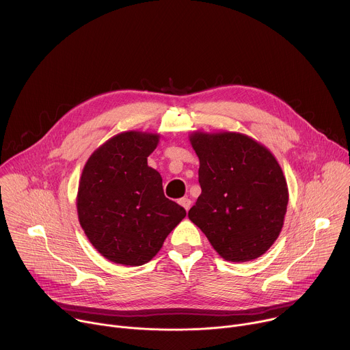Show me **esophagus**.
Instances as JSON below:
<instances>
[{"label":"esophagus","mask_w":350,"mask_h":350,"mask_svg":"<svg viewBox=\"0 0 350 350\" xmlns=\"http://www.w3.org/2000/svg\"><path fill=\"white\" fill-rule=\"evenodd\" d=\"M186 211L190 208V206H191V202H190V199H187V198H182V199H179V202H178Z\"/></svg>","instance_id":"34e87169"}]
</instances>
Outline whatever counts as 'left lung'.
I'll use <instances>...</instances> for the list:
<instances>
[{
  "label": "left lung",
  "mask_w": 350,
  "mask_h": 350,
  "mask_svg": "<svg viewBox=\"0 0 350 350\" xmlns=\"http://www.w3.org/2000/svg\"><path fill=\"white\" fill-rule=\"evenodd\" d=\"M189 140L200 161L202 187L189 219L226 261L262 256L281 234L289 200L274 154L238 132L196 131Z\"/></svg>",
  "instance_id": "1"
}]
</instances>
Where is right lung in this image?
I'll return each instance as SVG.
<instances>
[{"label": "right lung", "instance_id": "1", "mask_svg": "<svg viewBox=\"0 0 350 350\" xmlns=\"http://www.w3.org/2000/svg\"><path fill=\"white\" fill-rule=\"evenodd\" d=\"M159 142V133H118L94 150L82 171L77 217L94 249L115 264L148 262L186 215L147 165Z\"/></svg>", "mask_w": 350, "mask_h": 350}]
</instances>
